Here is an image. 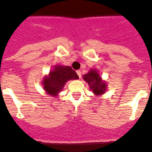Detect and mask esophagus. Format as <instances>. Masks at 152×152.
Returning a JSON list of instances; mask_svg holds the SVG:
<instances>
[{"mask_svg":"<svg viewBox=\"0 0 152 152\" xmlns=\"http://www.w3.org/2000/svg\"><path fill=\"white\" fill-rule=\"evenodd\" d=\"M76 73H77L78 76H79L80 78V76H81V72H80V70H77V71H76Z\"/></svg>","mask_w":152,"mask_h":152,"instance_id":"obj_1","label":"esophagus"}]
</instances>
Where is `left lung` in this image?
I'll return each instance as SVG.
<instances>
[{
    "instance_id": "8db88e82",
    "label": "left lung",
    "mask_w": 152,
    "mask_h": 152,
    "mask_svg": "<svg viewBox=\"0 0 152 152\" xmlns=\"http://www.w3.org/2000/svg\"><path fill=\"white\" fill-rule=\"evenodd\" d=\"M83 79L88 82L90 88L92 89L93 92L97 95L102 94L105 92L107 86L104 82H102L101 77L99 76L98 72L95 70H90L89 72L84 75Z\"/></svg>"
}]
</instances>
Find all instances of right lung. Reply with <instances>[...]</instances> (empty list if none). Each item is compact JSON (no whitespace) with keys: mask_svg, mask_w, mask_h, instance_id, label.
Instances as JSON below:
<instances>
[{"mask_svg":"<svg viewBox=\"0 0 152 152\" xmlns=\"http://www.w3.org/2000/svg\"><path fill=\"white\" fill-rule=\"evenodd\" d=\"M78 78L79 76L71 66L58 65L50 72V76L45 77L43 80L44 89L50 95L56 96L60 90L63 89L67 80Z\"/></svg>","mask_w":152,"mask_h":152,"instance_id":"obj_1","label":"right lung"}]
</instances>
